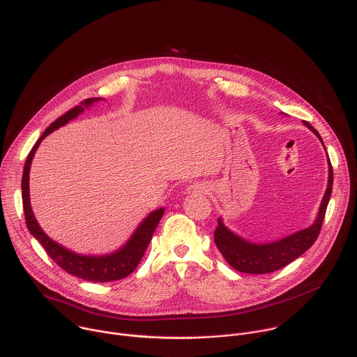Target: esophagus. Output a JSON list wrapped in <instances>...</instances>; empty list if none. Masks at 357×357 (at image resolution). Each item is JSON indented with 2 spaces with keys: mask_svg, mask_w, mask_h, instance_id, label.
<instances>
[{
  "mask_svg": "<svg viewBox=\"0 0 357 357\" xmlns=\"http://www.w3.org/2000/svg\"><path fill=\"white\" fill-rule=\"evenodd\" d=\"M207 190H208L207 185L203 182H196L188 186V193H192V195H202V193H206Z\"/></svg>",
  "mask_w": 357,
  "mask_h": 357,
  "instance_id": "obj_1",
  "label": "esophagus"
}]
</instances>
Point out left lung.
<instances>
[{
    "label": "left lung",
    "mask_w": 357,
    "mask_h": 357,
    "mask_svg": "<svg viewBox=\"0 0 357 357\" xmlns=\"http://www.w3.org/2000/svg\"><path fill=\"white\" fill-rule=\"evenodd\" d=\"M305 125L320 139L323 143V139L320 133L309 123L305 122ZM324 146V143H323ZM326 149V146H324ZM327 150V149H326ZM328 157V155H327ZM333 182H334V172L331 167V161L328 157V185L326 195L323 197L317 218L313 225H310L306 229L298 231L289 236H285L280 241L271 242V243H252L231 229H228L222 218H218V227L214 231V242L227 260V263L246 274H270L273 271H277L289 263H292L295 259L302 256L306 250H309L316 239L320 235L321 225L326 217L327 206L333 193Z\"/></svg>",
    "instance_id": "obj_1"
}]
</instances>
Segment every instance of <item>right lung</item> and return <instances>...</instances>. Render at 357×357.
<instances>
[{
    "instance_id": "add662e5",
    "label": "right lung",
    "mask_w": 357,
    "mask_h": 357,
    "mask_svg": "<svg viewBox=\"0 0 357 357\" xmlns=\"http://www.w3.org/2000/svg\"><path fill=\"white\" fill-rule=\"evenodd\" d=\"M100 97L94 98H86L80 102V105H76L75 108L65 112L62 116H59L56 121H54L40 136V139L36 142L33 149L30 150L24 167H23V175H22V202H23V211H24V220L29 232L40 242V245L44 248L47 255L68 274L75 275L77 278L91 281V282H109V281H118L135 271L137 264L140 263L151 236L164 214V208H158L151 211L142 224L136 228L130 239L116 252L105 256H83L77 255L75 252H70L65 249L63 246L58 245L52 239H50L44 231L37 224L34 214L30 207V197H29V172L31 160L34 157L36 150L38 149L41 140L50 135L51 132L56 130L58 128L66 125L69 121L75 119L79 114L84 111L86 107H90L93 102L100 101Z\"/></svg>"
}]
</instances>
